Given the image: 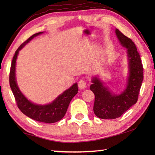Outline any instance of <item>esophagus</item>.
I'll return each mask as SVG.
<instances>
[{"instance_id": "esophagus-1", "label": "esophagus", "mask_w": 155, "mask_h": 155, "mask_svg": "<svg viewBox=\"0 0 155 155\" xmlns=\"http://www.w3.org/2000/svg\"><path fill=\"white\" fill-rule=\"evenodd\" d=\"M78 88L80 89V90H84L86 87V85H87V83H86L85 81L84 80H80L78 81Z\"/></svg>"}]
</instances>
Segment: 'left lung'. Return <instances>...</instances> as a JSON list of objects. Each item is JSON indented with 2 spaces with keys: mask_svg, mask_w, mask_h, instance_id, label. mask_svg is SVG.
Listing matches in <instances>:
<instances>
[{
  "mask_svg": "<svg viewBox=\"0 0 155 155\" xmlns=\"http://www.w3.org/2000/svg\"><path fill=\"white\" fill-rule=\"evenodd\" d=\"M115 34L121 45L127 48L128 77L127 87L119 94L110 91L97 76L92 78L90 90L95 95L94 112L101 119L119 117L137 103L143 78L142 63L135 44L117 28Z\"/></svg>",
  "mask_w": 155,
  "mask_h": 155,
  "instance_id": "1",
  "label": "left lung"
}]
</instances>
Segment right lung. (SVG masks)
<instances>
[{
  "mask_svg": "<svg viewBox=\"0 0 155 155\" xmlns=\"http://www.w3.org/2000/svg\"><path fill=\"white\" fill-rule=\"evenodd\" d=\"M42 33L43 32H39L34 34L27 41L21 44L19 48L16 50L10 69L9 84L17 103L18 107L23 114L36 121L51 124L59 121L64 117L70 101L73 97L78 93L77 83L73 84L69 89L64 91L58 97H57L51 103L42 105V104H35L28 101L24 94L21 92L15 78V64H16V59L19 51L35 37Z\"/></svg>",
  "mask_w": 155,
  "mask_h": 155,
  "instance_id": "right-lung-1",
  "label": "right lung"
}]
</instances>
